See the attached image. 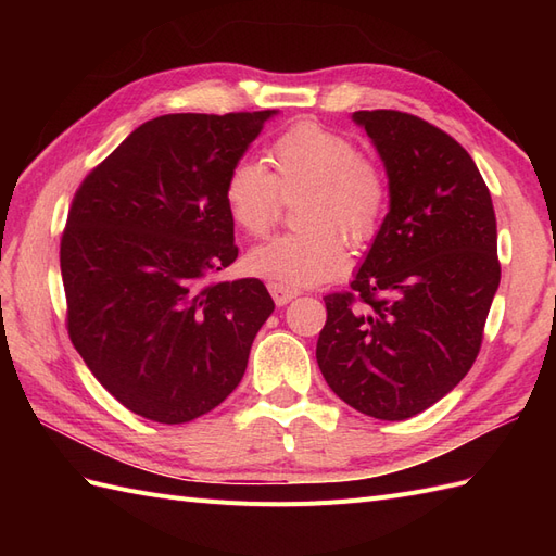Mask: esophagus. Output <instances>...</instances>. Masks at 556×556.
<instances>
[{
	"label": "esophagus",
	"mask_w": 556,
	"mask_h": 556,
	"mask_svg": "<svg viewBox=\"0 0 556 556\" xmlns=\"http://www.w3.org/2000/svg\"><path fill=\"white\" fill-rule=\"evenodd\" d=\"M268 292H271V296H274V301H276L278 306L290 304L292 299L299 296V290L288 288V285H280V282H268Z\"/></svg>",
	"instance_id": "1"
}]
</instances>
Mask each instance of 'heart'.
Returning <instances> with one entry per match:
<instances>
[{
  "instance_id": "heart-1",
  "label": "heart",
  "mask_w": 556,
  "mask_h": 556,
  "mask_svg": "<svg viewBox=\"0 0 556 556\" xmlns=\"http://www.w3.org/2000/svg\"><path fill=\"white\" fill-rule=\"evenodd\" d=\"M268 172L255 160L231 164L225 178V206L248 237L274 225L280 199L299 201L296 233H280L255 245L245 257L248 274L288 288H306L341 276L350 241L371 239L387 206V182L374 162L339 131L296 123L268 150Z\"/></svg>"
}]
</instances>
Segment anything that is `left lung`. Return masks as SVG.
<instances>
[{
    "instance_id": "1",
    "label": "left lung",
    "mask_w": 556,
    "mask_h": 556,
    "mask_svg": "<svg viewBox=\"0 0 556 556\" xmlns=\"http://www.w3.org/2000/svg\"><path fill=\"white\" fill-rule=\"evenodd\" d=\"M390 180V213L350 292L325 296L317 366L355 410L399 422L473 366L501 280L490 190L443 129L401 111H355Z\"/></svg>"
}]
</instances>
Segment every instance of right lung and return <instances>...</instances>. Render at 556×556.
Returning a JSON list of instances; mask_svg holds the SVG:
<instances>
[{
    "mask_svg": "<svg viewBox=\"0 0 556 556\" xmlns=\"http://www.w3.org/2000/svg\"><path fill=\"white\" fill-rule=\"evenodd\" d=\"M271 115H160L72 201L60 243L70 339L106 392L153 422L220 406L274 313L262 280H213L239 257L225 178Z\"/></svg>",
    "mask_w": 556,
    "mask_h": 556,
    "instance_id": "right-lung-1",
    "label": "right lung"
}]
</instances>
